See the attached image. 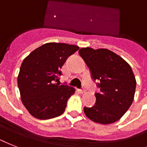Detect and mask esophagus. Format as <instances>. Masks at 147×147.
Listing matches in <instances>:
<instances>
[{"mask_svg":"<svg viewBox=\"0 0 147 147\" xmlns=\"http://www.w3.org/2000/svg\"><path fill=\"white\" fill-rule=\"evenodd\" d=\"M78 91H79L80 94H84V93H85V90H79Z\"/></svg>","mask_w":147,"mask_h":147,"instance_id":"1","label":"esophagus"}]
</instances>
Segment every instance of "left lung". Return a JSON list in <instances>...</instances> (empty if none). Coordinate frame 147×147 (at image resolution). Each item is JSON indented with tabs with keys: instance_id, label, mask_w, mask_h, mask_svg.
<instances>
[{
	"instance_id": "8db88e82",
	"label": "left lung",
	"mask_w": 147,
	"mask_h": 147,
	"mask_svg": "<svg viewBox=\"0 0 147 147\" xmlns=\"http://www.w3.org/2000/svg\"><path fill=\"white\" fill-rule=\"evenodd\" d=\"M78 53L90 69L93 79L100 81L97 87L100 91L95 94V105L84 107V114L96 123H114L133 102L137 82L131 67L108 49L83 47Z\"/></svg>"
}]
</instances>
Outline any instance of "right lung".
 <instances>
[{
	"instance_id": "add662e5",
	"label": "right lung",
	"mask_w": 147,
	"mask_h": 147,
	"mask_svg": "<svg viewBox=\"0 0 147 147\" xmlns=\"http://www.w3.org/2000/svg\"><path fill=\"white\" fill-rule=\"evenodd\" d=\"M79 49L64 43H47L33 51L22 62L17 83L22 103L32 116L49 119L62 115L75 88L55 82L69 56Z\"/></svg>"
}]
</instances>
